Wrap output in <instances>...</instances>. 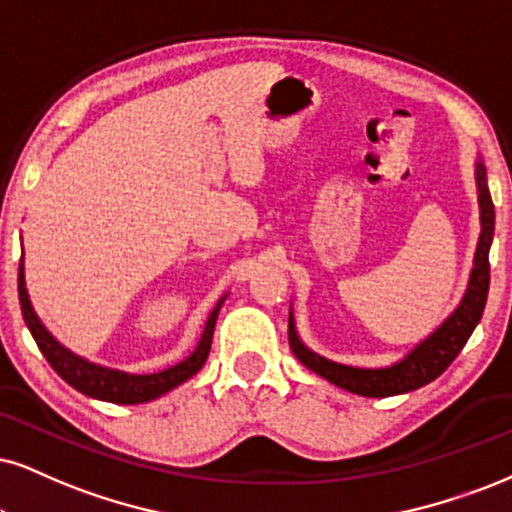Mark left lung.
<instances>
[{
    "mask_svg": "<svg viewBox=\"0 0 512 512\" xmlns=\"http://www.w3.org/2000/svg\"><path fill=\"white\" fill-rule=\"evenodd\" d=\"M477 192H479V208H482V235H479L475 268L470 275V287L465 292L463 304L456 308V313L439 327L432 337H427L420 346H415L406 358L394 363L391 368H351V365L332 363L318 353L308 351L299 342L294 330L292 313H289V346H292L294 356L306 365L308 370L318 372L327 382L337 384L346 391L361 396H394L406 394L418 387H425L427 382L437 380V377L453 363L465 342L470 339L479 318L484 313L489 294V246L494 239V201H491L489 185H487V170L484 163H477Z\"/></svg>",
    "mask_w": 512,
    "mask_h": 512,
    "instance_id": "8db88e82",
    "label": "left lung"
}]
</instances>
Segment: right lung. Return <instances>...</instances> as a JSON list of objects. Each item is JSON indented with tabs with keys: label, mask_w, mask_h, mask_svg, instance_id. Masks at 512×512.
<instances>
[{
	"label": "right lung",
	"mask_w": 512,
	"mask_h": 512,
	"mask_svg": "<svg viewBox=\"0 0 512 512\" xmlns=\"http://www.w3.org/2000/svg\"><path fill=\"white\" fill-rule=\"evenodd\" d=\"M18 301H21L23 320L28 325L30 334L40 346L42 356L47 358V363L59 372L73 389L82 391V394L92 396V399H102L111 403H144L156 399V396L166 394V391L175 389L178 384L189 380L192 375H197L201 365L206 363L208 351H211L213 342V327H216V318L220 306H223L225 296L218 301V306L213 308L211 315H208V323L204 327V334H201V342L197 344L185 361L173 365V368L154 372V375H128V372H118L102 368V365L87 363L85 358H78L75 353L66 351L63 346L56 342V339L44 330V325L37 320V315L30 306L28 292H25V280H23V261L21 268H18Z\"/></svg>",
	"instance_id": "add662e5"
}]
</instances>
